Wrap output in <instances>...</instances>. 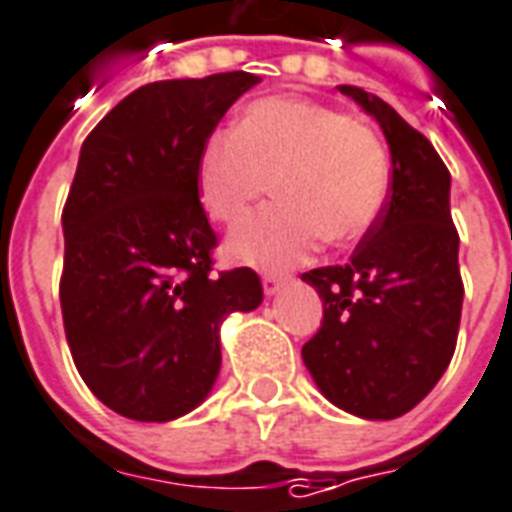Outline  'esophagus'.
<instances>
[{
    "mask_svg": "<svg viewBox=\"0 0 512 512\" xmlns=\"http://www.w3.org/2000/svg\"><path fill=\"white\" fill-rule=\"evenodd\" d=\"M261 283H264V294H267V297H275L280 288H283V283H286V278H283V275H275V272H264Z\"/></svg>",
    "mask_w": 512,
    "mask_h": 512,
    "instance_id": "obj_1",
    "label": "esophagus"
}]
</instances>
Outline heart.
<instances>
[{"mask_svg":"<svg viewBox=\"0 0 512 512\" xmlns=\"http://www.w3.org/2000/svg\"><path fill=\"white\" fill-rule=\"evenodd\" d=\"M199 194L215 221L234 224L267 191V210L226 240L229 256L283 270L321 245L359 240L388 194V153L372 126L310 99L275 96L242 110L234 132H213L199 151Z\"/></svg>","mask_w":512,"mask_h":512,"instance_id":"1","label":"heart"}]
</instances>
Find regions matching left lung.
I'll return each instance as SVG.
<instances>
[{"label":"left lung","mask_w":512,"mask_h":512,"mask_svg":"<svg viewBox=\"0 0 512 512\" xmlns=\"http://www.w3.org/2000/svg\"><path fill=\"white\" fill-rule=\"evenodd\" d=\"M372 115L391 151V194L351 261L302 275L324 302L302 361L332 405L391 421L451 364L464 286L451 221V172L424 134L364 88L337 86Z\"/></svg>","instance_id":"obj_1"}]
</instances>
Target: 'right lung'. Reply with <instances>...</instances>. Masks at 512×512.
I'll return each mask as SVG.
<instances>
[{
	"label": "right lung",
	"instance_id": "add662e5",
	"mask_svg": "<svg viewBox=\"0 0 512 512\" xmlns=\"http://www.w3.org/2000/svg\"><path fill=\"white\" fill-rule=\"evenodd\" d=\"M251 72L159 80L121 99L80 148L61 215V315L94 397L132 421H175L221 370L226 315L261 305L248 267L213 272L199 151Z\"/></svg>",
	"mask_w": 512,
	"mask_h": 512
}]
</instances>
